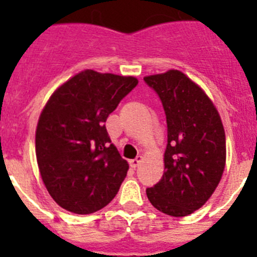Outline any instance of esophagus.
Returning a JSON list of instances; mask_svg holds the SVG:
<instances>
[{
  "mask_svg": "<svg viewBox=\"0 0 257 257\" xmlns=\"http://www.w3.org/2000/svg\"><path fill=\"white\" fill-rule=\"evenodd\" d=\"M143 161V157L142 156H138L135 158V160H131L130 161V166L131 167H133V169H136V167H138V166L140 165V162H142Z\"/></svg>",
  "mask_w": 257,
  "mask_h": 257,
  "instance_id": "34e87169",
  "label": "esophagus"
}]
</instances>
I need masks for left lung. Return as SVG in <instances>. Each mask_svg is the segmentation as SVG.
<instances>
[{
	"instance_id": "left-lung-1",
	"label": "left lung",
	"mask_w": 257,
	"mask_h": 257,
	"mask_svg": "<svg viewBox=\"0 0 257 257\" xmlns=\"http://www.w3.org/2000/svg\"><path fill=\"white\" fill-rule=\"evenodd\" d=\"M162 101L167 122L165 172L147 189L152 205L175 217L188 216L210 199L225 169V131L216 106L178 69L144 77Z\"/></svg>"
}]
</instances>
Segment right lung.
<instances>
[{
	"mask_svg": "<svg viewBox=\"0 0 257 257\" xmlns=\"http://www.w3.org/2000/svg\"><path fill=\"white\" fill-rule=\"evenodd\" d=\"M138 82L85 69L47 100L36 128V157L45 187L61 208L87 215L115 197L128 163L110 143L105 121Z\"/></svg>",
	"mask_w": 257,
	"mask_h": 257,
	"instance_id": "1",
	"label": "right lung"
}]
</instances>
